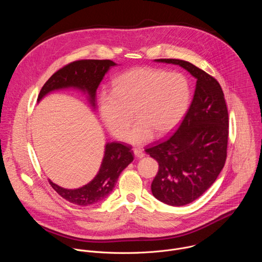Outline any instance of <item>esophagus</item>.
<instances>
[{"instance_id":"1","label":"esophagus","mask_w":262,"mask_h":262,"mask_svg":"<svg viewBox=\"0 0 262 262\" xmlns=\"http://www.w3.org/2000/svg\"><path fill=\"white\" fill-rule=\"evenodd\" d=\"M134 154H135L136 158H138V159H142V158L145 156L141 148H135V149H134Z\"/></svg>"}]
</instances>
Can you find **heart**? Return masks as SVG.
<instances>
[{
  "instance_id": "obj_1",
  "label": "heart",
  "mask_w": 262,
  "mask_h": 262,
  "mask_svg": "<svg viewBox=\"0 0 262 262\" xmlns=\"http://www.w3.org/2000/svg\"><path fill=\"white\" fill-rule=\"evenodd\" d=\"M190 84L179 72L154 67H136L113 81L112 91H103L98 100L99 115L114 137L122 139L133 121L138 120L125 140L140 145L156 134L173 130L188 111Z\"/></svg>"
}]
</instances>
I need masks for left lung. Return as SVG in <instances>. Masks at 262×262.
<instances>
[{"label": "left lung", "mask_w": 262, "mask_h": 262, "mask_svg": "<svg viewBox=\"0 0 262 262\" xmlns=\"http://www.w3.org/2000/svg\"><path fill=\"white\" fill-rule=\"evenodd\" d=\"M156 61L179 65L197 79L192 103L174 135L145 149L159 163L151 183L154 196L182 206L208 190L225 165L228 110L219 82L204 70L178 59Z\"/></svg>", "instance_id": "1"}]
</instances>
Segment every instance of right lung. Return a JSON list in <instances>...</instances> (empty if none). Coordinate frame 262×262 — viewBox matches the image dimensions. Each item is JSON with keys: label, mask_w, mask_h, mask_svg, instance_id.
Wrapping results in <instances>:
<instances>
[{"label": "right lung", "mask_w": 262, "mask_h": 262, "mask_svg": "<svg viewBox=\"0 0 262 262\" xmlns=\"http://www.w3.org/2000/svg\"><path fill=\"white\" fill-rule=\"evenodd\" d=\"M116 63L111 60H78L56 71L47 81L37 98L39 101L48 93L65 88L86 92L92 106H95L96 90L107 70ZM134 161L132 147L118 142L107 143L96 176L86 185L76 190L61 188L49 179L52 188L66 201L88 206L106 198L115 188L120 173Z\"/></svg>", "instance_id": "right-lung-1"}]
</instances>
